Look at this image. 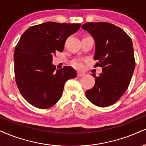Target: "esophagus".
<instances>
[{"mask_svg":"<svg viewBox=\"0 0 146 146\" xmlns=\"http://www.w3.org/2000/svg\"><path fill=\"white\" fill-rule=\"evenodd\" d=\"M85 75V73H83V72H81V71H78V77H82Z\"/></svg>","mask_w":146,"mask_h":146,"instance_id":"34e87169","label":"esophagus"}]
</instances>
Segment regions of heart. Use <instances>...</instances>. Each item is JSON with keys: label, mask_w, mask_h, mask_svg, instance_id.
<instances>
[{"label": "heart", "mask_w": 146, "mask_h": 146, "mask_svg": "<svg viewBox=\"0 0 146 146\" xmlns=\"http://www.w3.org/2000/svg\"><path fill=\"white\" fill-rule=\"evenodd\" d=\"M72 66L78 68V69H81V68H83L84 62L82 60H76L72 62Z\"/></svg>", "instance_id": "1"}]
</instances>
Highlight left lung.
Here are the masks:
<instances>
[{"mask_svg": "<svg viewBox=\"0 0 146 146\" xmlns=\"http://www.w3.org/2000/svg\"><path fill=\"white\" fill-rule=\"evenodd\" d=\"M82 28L95 42V66L103 68L99 77L92 74L95 84L86 95L96 106H110L123 95L132 78L135 67L132 40L123 30L108 22L86 23Z\"/></svg>", "mask_w": 146, "mask_h": 146, "instance_id": "obj_1", "label": "left lung"}]
</instances>
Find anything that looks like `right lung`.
Returning <instances> with one entry per match:
<instances>
[{"mask_svg":"<svg viewBox=\"0 0 146 146\" xmlns=\"http://www.w3.org/2000/svg\"><path fill=\"white\" fill-rule=\"evenodd\" d=\"M81 25L47 22L23 33L15 48L14 70L17 88L30 104L40 109L51 108L62 96L66 81L77 77L73 68L56 69L52 60Z\"/></svg>","mask_w":146,"mask_h":146,"instance_id":"right-lung-1","label":"right lung"}]
</instances>
